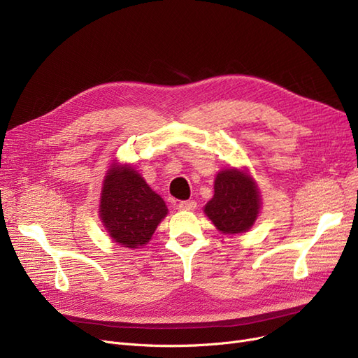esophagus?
Returning <instances> with one entry per match:
<instances>
[{"instance_id": "obj_1", "label": "esophagus", "mask_w": 358, "mask_h": 358, "mask_svg": "<svg viewBox=\"0 0 358 358\" xmlns=\"http://www.w3.org/2000/svg\"><path fill=\"white\" fill-rule=\"evenodd\" d=\"M196 208H197V203L192 201V200H183L178 204L179 210H194Z\"/></svg>"}]
</instances>
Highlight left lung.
I'll return each instance as SVG.
<instances>
[{
  "instance_id": "8db88e82",
  "label": "left lung",
  "mask_w": 358,
  "mask_h": 358,
  "mask_svg": "<svg viewBox=\"0 0 358 358\" xmlns=\"http://www.w3.org/2000/svg\"><path fill=\"white\" fill-rule=\"evenodd\" d=\"M213 189V197L203 210L216 230L227 236L251 230L262 209V196L249 170L222 169L215 178Z\"/></svg>"
}]
</instances>
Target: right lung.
<instances>
[{
  "label": "right lung",
  "instance_id": "1",
  "mask_svg": "<svg viewBox=\"0 0 358 358\" xmlns=\"http://www.w3.org/2000/svg\"><path fill=\"white\" fill-rule=\"evenodd\" d=\"M167 213L164 200L131 164L110 162L101 187L99 216L115 243L129 249L145 246Z\"/></svg>",
  "mask_w": 358,
  "mask_h": 358
}]
</instances>
